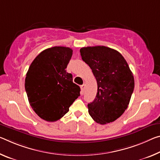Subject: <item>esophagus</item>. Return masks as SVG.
I'll return each mask as SVG.
<instances>
[{
  "label": "esophagus",
  "mask_w": 160,
  "mask_h": 160,
  "mask_svg": "<svg viewBox=\"0 0 160 160\" xmlns=\"http://www.w3.org/2000/svg\"><path fill=\"white\" fill-rule=\"evenodd\" d=\"M80 89H81V95H83L84 94V90H85V85H82L80 86Z\"/></svg>",
  "instance_id": "esophagus-1"
}]
</instances>
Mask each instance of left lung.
<instances>
[{
	"label": "left lung",
	"mask_w": 160,
	"mask_h": 160,
	"mask_svg": "<svg viewBox=\"0 0 160 160\" xmlns=\"http://www.w3.org/2000/svg\"><path fill=\"white\" fill-rule=\"evenodd\" d=\"M80 52L98 83L95 100L88 105L90 115L100 125L112 122L130 103L135 88L132 72L122 55L110 48L84 47Z\"/></svg>",
	"instance_id": "left-lung-1"
}]
</instances>
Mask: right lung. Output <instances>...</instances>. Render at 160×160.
<instances>
[{"label":"right lung","mask_w":160,"mask_h":160,"mask_svg":"<svg viewBox=\"0 0 160 160\" xmlns=\"http://www.w3.org/2000/svg\"><path fill=\"white\" fill-rule=\"evenodd\" d=\"M72 55L70 48H48L35 58L28 70L25 88L29 103L45 120H60L80 95L72 74L65 70Z\"/></svg>","instance_id":"1"}]
</instances>
